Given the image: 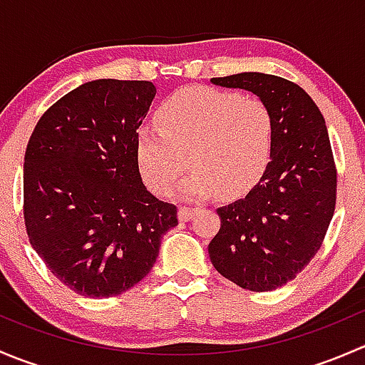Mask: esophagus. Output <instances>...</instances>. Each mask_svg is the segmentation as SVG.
<instances>
[{
	"instance_id": "34e87169",
	"label": "esophagus",
	"mask_w": 365,
	"mask_h": 365,
	"mask_svg": "<svg viewBox=\"0 0 365 365\" xmlns=\"http://www.w3.org/2000/svg\"><path fill=\"white\" fill-rule=\"evenodd\" d=\"M194 213H196V210L190 208V206H180V210H178L180 220H189V219H192Z\"/></svg>"
}]
</instances>
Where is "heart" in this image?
I'll return each mask as SVG.
<instances>
[{
    "mask_svg": "<svg viewBox=\"0 0 365 365\" xmlns=\"http://www.w3.org/2000/svg\"><path fill=\"white\" fill-rule=\"evenodd\" d=\"M159 127L138 130L135 155L146 185L160 196L183 183L190 196L219 190L240 197L261 182L272 160L275 125L263 101L237 91L194 86L173 93L157 111Z\"/></svg>",
    "mask_w": 365,
    "mask_h": 365,
    "instance_id": "b5f03b06",
    "label": "heart"
}]
</instances>
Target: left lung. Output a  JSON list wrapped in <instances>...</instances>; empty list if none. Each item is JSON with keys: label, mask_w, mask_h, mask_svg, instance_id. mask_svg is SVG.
I'll return each instance as SVG.
<instances>
[{"label": "left lung", "mask_w": 365, "mask_h": 365, "mask_svg": "<svg viewBox=\"0 0 365 365\" xmlns=\"http://www.w3.org/2000/svg\"><path fill=\"white\" fill-rule=\"evenodd\" d=\"M252 91L272 111L275 139L261 182L217 210L220 230L208 245L222 277L249 292H272L297 277L322 249L337 200V168L325 118L292 81L259 72L213 77Z\"/></svg>", "instance_id": "left-lung-1"}]
</instances>
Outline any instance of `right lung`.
Returning a JSON list of instances; mask_svg holds the SVG:
<instances>
[{
  "instance_id": "1",
  "label": "right lung",
  "mask_w": 365,
  "mask_h": 365,
  "mask_svg": "<svg viewBox=\"0 0 365 365\" xmlns=\"http://www.w3.org/2000/svg\"><path fill=\"white\" fill-rule=\"evenodd\" d=\"M150 81L81 84L40 116L24 153V226L51 274L77 295H121L150 274L176 206L146 190L138 128Z\"/></svg>"
}]
</instances>
